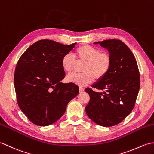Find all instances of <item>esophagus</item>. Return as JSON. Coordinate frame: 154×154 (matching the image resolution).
Segmentation results:
<instances>
[{"label": "esophagus", "instance_id": "1", "mask_svg": "<svg viewBox=\"0 0 154 154\" xmlns=\"http://www.w3.org/2000/svg\"><path fill=\"white\" fill-rule=\"evenodd\" d=\"M84 91V88H83L82 87L79 88V92H80V93H82Z\"/></svg>", "mask_w": 154, "mask_h": 154}]
</instances>
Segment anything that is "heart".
Masks as SVG:
<instances>
[{"mask_svg": "<svg viewBox=\"0 0 154 154\" xmlns=\"http://www.w3.org/2000/svg\"><path fill=\"white\" fill-rule=\"evenodd\" d=\"M74 54L78 62H85L83 74H72L68 75V82L80 86L91 84L95 78L101 80L110 71L112 63V57L107 52L89 45H82L75 49ZM76 64V60L70 54H65L61 59V66L66 72H70Z\"/></svg>", "mask_w": 154, "mask_h": 154, "instance_id": "heart-1", "label": "heart"}]
</instances>
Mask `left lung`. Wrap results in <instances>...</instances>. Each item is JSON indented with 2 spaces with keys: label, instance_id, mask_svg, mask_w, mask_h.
Masks as SVG:
<instances>
[{
  "label": "left lung",
  "instance_id": "left-lung-1",
  "mask_svg": "<svg viewBox=\"0 0 154 154\" xmlns=\"http://www.w3.org/2000/svg\"><path fill=\"white\" fill-rule=\"evenodd\" d=\"M94 44L107 49L112 63L103 79L87 88L90 102L86 114L91 121L102 126H112L123 121L134 107L140 85V78L134 54L126 44L117 39H107Z\"/></svg>",
  "mask_w": 154,
  "mask_h": 154
}]
</instances>
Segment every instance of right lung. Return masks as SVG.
Segmentation results:
<instances>
[{"instance_id": "obj_1", "label": "right lung", "mask_w": 154, "mask_h": 154, "mask_svg": "<svg viewBox=\"0 0 154 154\" xmlns=\"http://www.w3.org/2000/svg\"><path fill=\"white\" fill-rule=\"evenodd\" d=\"M76 44L39 40L20 57L14 78L17 101L33 124L45 126L55 122L79 93L77 85L60 82L65 76L61 59Z\"/></svg>"}]
</instances>
